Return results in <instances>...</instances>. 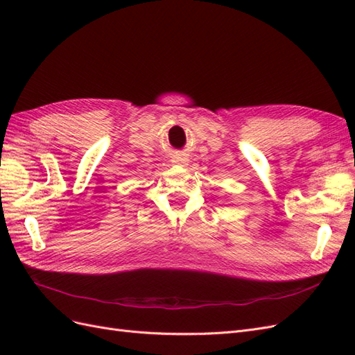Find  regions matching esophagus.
I'll use <instances>...</instances> for the list:
<instances>
[{
	"label": "esophagus",
	"instance_id": "34e87169",
	"mask_svg": "<svg viewBox=\"0 0 355 355\" xmlns=\"http://www.w3.org/2000/svg\"><path fill=\"white\" fill-rule=\"evenodd\" d=\"M173 163H176V164H184V163H185V158H182V157H176V158L173 159Z\"/></svg>",
	"mask_w": 355,
	"mask_h": 355
}]
</instances>
